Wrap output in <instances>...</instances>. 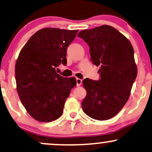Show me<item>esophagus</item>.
Masks as SVG:
<instances>
[{
	"label": "esophagus",
	"instance_id": "34e87169",
	"mask_svg": "<svg viewBox=\"0 0 152 152\" xmlns=\"http://www.w3.org/2000/svg\"><path fill=\"white\" fill-rule=\"evenodd\" d=\"M76 86H79L81 85L82 80L80 79V78H76Z\"/></svg>",
	"mask_w": 152,
	"mask_h": 152
}]
</instances>
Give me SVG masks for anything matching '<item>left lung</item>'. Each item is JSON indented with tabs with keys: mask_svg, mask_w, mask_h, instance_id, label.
I'll use <instances>...</instances> for the list:
<instances>
[{
	"mask_svg": "<svg viewBox=\"0 0 152 152\" xmlns=\"http://www.w3.org/2000/svg\"><path fill=\"white\" fill-rule=\"evenodd\" d=\"M78 37L89 46L91 61L100 66L98 81H83L87 93L83 110L95 120H108L127 103L136 79L134 49L123 34L109 25L82 30Z\"/></svg>",
	"mask_w": 152,
	"mask_h": 152,
	"instance_id": "8db88e82",
	"label": "left lung"
}]
</instances>
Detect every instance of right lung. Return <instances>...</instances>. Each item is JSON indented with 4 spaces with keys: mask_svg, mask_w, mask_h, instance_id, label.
<instances>
[{
    "mask_svg": "<svg viewBox=\"0 0 152 152\" xmlns=\"http://www.w3.org/2000/svg\"><path fill=\"white\" fill-rule=\"evenodd\" d=\"M78 30L44 28L25 44L15 64L17 91L29 114L39 122H52L63 113L76 79L56 73L67 63L66 51Z\"/></svg>",
    "mask_w": 152,
    "mask_h": 152,
    "instance_id": "1",
    "label": "right lung"
}]
</instances>
